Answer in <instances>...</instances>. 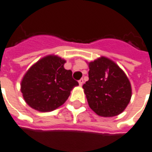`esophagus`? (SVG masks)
<instances>
[{"label":"esophagus","instance_id":"1","mask_svg":"<svg viewBox=\"0 0 152 152\" xmlns=\"http://www.w3.org/2000/svg\"><path fill=\"white\" fill-rule=\"evenodd\" d=\"M78 82H79V85H80V86H82L83 83H84V80H83V79H80V80H79Z\"/></svg>","mask_w":152,"mask_h":152}]
</instances>
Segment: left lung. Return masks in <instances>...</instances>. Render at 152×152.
Returning a JSON list of instances; mask_svg holds the SVG:
<instances>
[{"label": "left lung", "mask_w": 152, "mask_h": 152, "mask_svg": "<svg viewBox=\"0 0 152 152\" xmlns=\"http://www.w3.org/2000/svg\"><path fill=\"white\" fill-rule=\"evenodd\" d=\"M89 69V80L82 87L91 110L104 117L121 114L132 97L127 76L115 62L103 56L90 62Z\"/></svg>", "instance_id": "1"}]
</instances>
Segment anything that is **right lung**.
I'll return each instance as SVG.
<instances>
[{
    "label": "right lung",
    "mask_w": 152,
    "mask_h": 152,
    "mask_svg": "<svg viewBox=\"0 0 152 152\" xmlns=\"http://www.w3.org/2000/svg\"><path fill=\"white\" fill-rule=\"evenodd\" d=\"M65 60L47 56L29 69L22 79L20 91L26 102L39 111H51L63 105L71 91L79 83L72 72L64 68Z\"/></svg>",
    "instance_id": "right-lung-1"
}]
</instances>
